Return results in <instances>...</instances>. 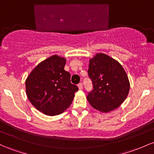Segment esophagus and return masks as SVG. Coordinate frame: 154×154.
<instances>
[{
  "label": "esophagus",
  "instance_id": "1",
  "mask_svg": "<svg viewBox=\"0 0 154 154\" xmlns=\"http://www.w3.org/2000/svg\"><path fill=\"white\" fill-rule=\"evenodd\" d=\"M78 88H79V89H80V90H82V83H80V84H78Z\"/></svg>",
  "mask_w": 154,
  "mask_h": 154
}]
</instances>
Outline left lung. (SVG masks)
Returning <instances> with one entry per match:
<instances>
[{
	"mask_svg": "<svg viewBox=\"0 0 154 154\" xmlns=\"http://www.w3.org/2000/svg\"><path fill=\"white\" fill-rule=\"evenodd\" d=\"M88 76L94 89L87 99L94 109L109 112L120 107L127 97L130 83L126 72L116 60L97 53L89 60Z\"/></svg>",
	"mask_w": 154,
	"mask_h": 154,
	"instance_id": "1",
	"label": "left lung"
}]
</instances>
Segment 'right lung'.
I'll list each match as a JSON object with an SVG mask.
<instances>
[{"label": "right lung", "instance_id": "right-lung-1", "mask_svg": "<svg viewBox=\"0 0 154 154\" xmlns=\"http://www.w3.org/2000/svg\"><path fill=\"white\" fill-rule=\"evenodd\" d=\"M66 58L55 55L42 61L25 80V90L32 105L47 116L63 112L72 104L77 85L64 70Z\"/></svg>", "mask_w": 154, "mask_h": 154}]
</instances>
